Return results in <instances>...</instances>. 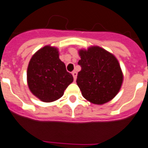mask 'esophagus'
Here are the masks:
<instances>
[{
	"mask_svg": "<svg viewBox=\"0 0 148 148\" xmlns=\"http://www.w3.org/2000/svg\"><path fill=\"white\" fill-rule=\"evenodd\" d=\"M72 74H73V78H74V80H75L76 76H77V73H76L75 71H74V72H73V73H72Z\"/></svg>",
	"mask_w": 148,
	"mask_h": 148,
	"instance_id": "obj_1",
	"label": "esophagus"
}]
</instances>
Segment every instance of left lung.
Masks as SVG:
<instances>
[{"label": "left lung", "instance_id": "8db88e82", "mask_svg": "<svg viewBox=\"0 0 148 148\" xmlns=\"http://www.w3.org/2000/svg\"><path fill=\"white\" fill-rule=\"evenodd\" d=\"M76 83L84 98L92 103L101 105L110 101L118 93L123 75L117 58L104 49L92 46L79 51Z\"/></svg>", "mask_w": 148, "mask_h": 148}]
</instances>
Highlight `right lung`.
Returning <instances> with one entry per match:
<instances>
[{
	"instance_id": "obj_1",
	"label": "right lung",
	"mask_w": 148,
	"mask_h": 148,
	"mask_svg": "<svg viewBox=\"0 0 148 148\" xmlns=\"http://www.w3.org/2000/svg\"><path fill=\"white\" fill-rule=\"evenodd\" d=\"M27 84L32 94L45 102L60 99L73 81V75L67 72L60 60L58 49L44 46L31 58L27 68Z\"/></svg>"
}]
</instances>
